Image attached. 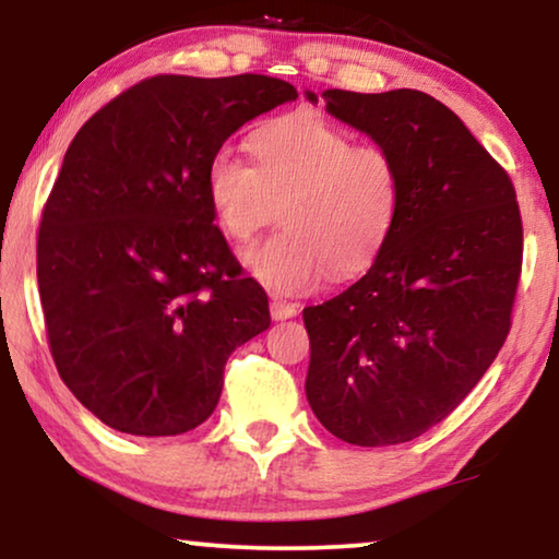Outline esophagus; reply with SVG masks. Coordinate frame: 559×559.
Returning <instances> with one entry per match:
<instances>
[{
    "label": "esophagus",
    "instance_id": "obj_1",
    "mask_svg": "<svg viewBox=\"0 0 559 559\" xmlns=\"http://www.w3.org/2000/svg\"><path fill=\"white\" fill-rule=\"evenodd\" d=\"M270 312L274 320H287V318H295L297 316V305L295 302H287V300H272L270 302Z\"/></svg>",
    "mask_w": 559,
    "mask_h": 559
}]
</instances>
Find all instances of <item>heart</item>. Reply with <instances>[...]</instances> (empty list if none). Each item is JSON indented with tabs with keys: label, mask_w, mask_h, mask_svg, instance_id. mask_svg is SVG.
Segmentation results:
<instances>
[{
	"label": "heart",
	"mask_w": 559,
	"mask_h": 559,
	"mask_svg": "<svg viewBox=\"0 0 559 559\" xmlns=\"http://www.w3.org/2000/svg\"><path fill=\"white\" fill-rule=\"evenodd\" d=\"M254 165L221 150L205 167V201L226 239L247 243L282 205L285 231L243 251V266L277 295H302L328 274L350 280L384 251L402 209V173L384 144L354 142L316 111L251 132Z\"/></svg>",
	"instance_id": "heart-1"
}]
</instances>
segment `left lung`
Segmentation results:
<instances>
[{
    "label": "left lung",
    "instance_id": "left-lung-1",
    "mask_svg": "<svg viewBox=\"0 0 559 559\" xmlns=\"http://www.w3.org/2000/svg\"><path fill=\"white\" fill-rule=\"evenodd\" d=\"M323 96L328 114L392 152L404 193L371 270L302 310L305 394L335 438L400 445L442 423L507 341L522 213L509 173L438 98L412 88Z\"/></svg>",
    "mask_w": 559,
    "mask_h": 559
}]
</instances>
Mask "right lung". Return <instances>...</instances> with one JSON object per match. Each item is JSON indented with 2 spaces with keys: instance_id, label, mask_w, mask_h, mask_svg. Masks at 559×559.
Instances as JSON below:
<instances>
[{
  "instance_id": "right-lung-1",
  "label": "right lung",
  "mask_w": 559,
  "mask_h": 559,
  "mask_svg": "<svg viewBox=\"0 0 559 559\" xmlns=\"http://www.w3.org/2000/svg\"><path fill=\"white\" fill-rule=\"evenodd\" d=\"M287 81L152 75L73 136L43 209L37 287L60 379L104 425L167 438L216 409L224 366L270 302L213 224L205 167L295 102Z\"/></svg>"
}]
</instances>
